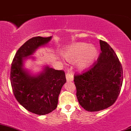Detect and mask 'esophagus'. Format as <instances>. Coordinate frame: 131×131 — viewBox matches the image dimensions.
Instances as JSON below:
<instances>
[{
	"label": "esophagus",
	"instance_id": "1",
	"mask_svg": "<svg viewBox=\"0 0 131 131\" xmlns=\"http://www.w3.org/2000/svg\"><path fill=\"white\" fill-rule=\"evenodd\" d=\"M73 75L72 73L69 72H67L66 73V80L67 82H71L73 81Z\"/></svg>",
	"mask_w": 131,
	"mask_h": 131
}]
</instances>
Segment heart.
<instances>
[{
  "instance_id": "obj_1",
  "label": "heart",
  "mask_w": 131,
  "mask_h": 131,
  "mask_svg": "<svg viewBox=\"0 0 131 131\" xmlns=\"http://www.w3.org/2000/svg\"><path fill=\"white\" fill-rule=\"evenodd\" d=\"M64 56L69 62L78 61V68L84 71L95 61L98 57V50L95 47L86 43H77L66 50Z\"/></svg>"
}]
</instances>
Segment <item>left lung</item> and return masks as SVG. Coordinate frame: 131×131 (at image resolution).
Instances as JSON below:
<instances>
[{
  "label": "left lung",
  "mask_w": 131,
  "mask_h": 131,
  "mask_svg": "<svg viewBox=\"0 0 131 131\" xmlns=\"http://www.w3.org/2000/svg\"><path fill=\"white\" fill-rule=\"evenodd\" d=\"M101 53L92 67L74 75L76 96L80 105L88 112L107 108L115 102L123 81V70L117 55L106 41L100 40Z\"/></svg>",
  "instance_id": "1"
}]
</instances>
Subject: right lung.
<instances>
[{"label": "right lung", "instance_id": "1", "mask_svg": "<svg viewBox=\"0 0 131 131\" xmlns=\"http://www.w3.org/2000/svg\"><path fill=\"white\" fill-rule=\"evenodd\" d=\"M51 39L52 36H36L26 41L16 52L10 69V83L16 100L27 110L40 115L52 112L57 106L66 82L65 72L45 66L40 73L32 75L23 68V62Z\"/></svg>", "mask_w": 131, "mask_h": 131}]
</instances>
